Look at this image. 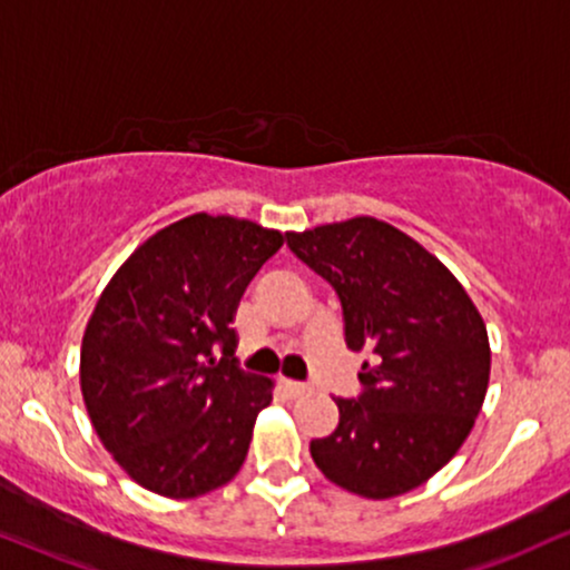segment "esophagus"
Returning <instances> with one entry per match:
<instances>
[{
	"instance_id": "34e87169",
	"label": "esophagus",
	"mask_w": 570,
	"mask_h": 570,
	"mask_svg": "<svg viewBox=\"0 0 570 570\" xmlns=\"http://www.w3.org/2000/svg\"><path fill=\"white\" fill-rule=\"evenodd\" d=\"M278 387L284 390V393L289 395V397H297V395H305V393H307V385H303V382L286 380V376H281V380H278Z\"/></svg>"
}]
</instances>
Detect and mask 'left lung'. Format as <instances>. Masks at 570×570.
I'll list each match as a JSON object with an SVG mask.
<instances>
[{"instance_id": "left-lung-1", "label": "left lung", "mask_w": 570, "mask_h": 570, "mask_svg": "<svg viewBox=\"0 0 570 570\" xmlns=\"http://www.w3.org/2000/svg\"><path fill=\"white\" fill-rule=\"evenodd\" d=\"M286 244L334 286L347 347L368 355L361 395L334 397L337 430L311 441L315 468L363 499L409 493L481 414L491 374L481 313L441 259L382 219L286 233Z\"/></svg>"}]
</instances>
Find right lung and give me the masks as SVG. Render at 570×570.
<instances>
[{
    "instance_id": "add662e5",
    "label": "right lung",
    "mask_w": 570,
    "mask_h": 570,
    "mask_svg": "<svg viewBox=\"0 0 570 570\" xmlns=\"http://www.w3.org/2000/svg\"><path fill=\"white\" fill-rule=\"evenodd\" d=\"M281 244L252 219L198 212L137 246L102 289L81 340V395L100 443L142 489L196 499L242 470L273 380L238 366L230 324Z\"/></svg>"
}]
</instances>
